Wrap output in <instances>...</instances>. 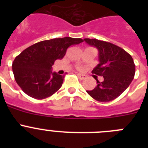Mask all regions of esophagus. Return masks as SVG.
Here are the masks:
<instances>
[{"label": "esophagus", "instance_id": "34e87169", "mask_svg": "<svg viewBox=\"0 0 148 148\" xmlns=\"http://www.w3.org/2000/svg\"><path fill=\"white\" fill-rule=\"evenodd\" d=\"M78 77L80 78L81 80H84V78H86V75H84V74H80V73H78Z\"/></svg>", "mask_w": 148, "mask_h": 148}]
</instances>
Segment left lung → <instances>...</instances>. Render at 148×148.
<instances>
[{
  "label": "left lung",
  "mask_w": 148,
  "mask_h": 148,
  "mask_svg": "<svg viewBox=\"0 0 148 148\" xmlns=\"http://www.w3.org/2000/svg\"><path fill=\"white\" fill-rule=\"evenodd\" d=\"M84 40L97 48L99 63L92 73L104 78L100 82L95 77L97 85L87 92L101 102L114 100L129 87L134 78L136 68L133 58L125 49L111 43L95 38Z\"/></svg>",
  "instance_id": "obj_1"
}]
</instances>
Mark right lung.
Here are the masks:
<instances>
[{
	"instance_id": "1",
	"label": "right lung",
	"mask_w": 148,
	"mask_h": 148,
	"mask_svg": "<svg viewBox=\"0 0 148 148\" xmlns=\"http://www.w3.org/2000/svg\"><path fill=\"white\" fill-rule=\"evenodd\" d=\"M82 42V38H60L40 41L24 49L12 66L18 86L34 99L53 95L62 86L64 75L52 72V66L56 60L64 58L69 47Z\"/></svg>"
}]
</instances>
